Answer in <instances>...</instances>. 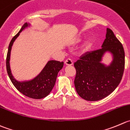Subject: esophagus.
<instances>
[{
  "label": "esophagus",
  "mask_w": 130,
  "mask_h": 130,
  "mask_svg": "<svg viewBox=\"0 0 130 130\" xmlns=\"http://www.w3.org/2000/svg\"><path fill=\"white\" fill-rule=\"evenodd\" d=\"M73 64V60L71 59H68L65 61V64L67 65V66H72Z\"/></svg>",
  "instance_id": "esophagus-1"
}]
</instances>
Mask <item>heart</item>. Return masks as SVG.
Masks as SVG:
<instances>
[{"mask_svg": "<svg viewBox=\"0 0 130 130\" xmlns=\"http://www.w3.org/2000/svg\"><path fill=\"white\" fill-rule=\"evenodd\" d=\"M84 39V38H83V37L82 36L78 37V38H76V39L73 41V44H76V43H80V42L82 41ZM92 43H91V42H89V43L87 44V46H86V50H89V49L91 48L92 47Z\"/></svg>", "mask_w": 130, "mask_h": 130, "instance_id": "1", "label": "heart"}]
</instances>
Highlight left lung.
Wrapping results in <instances>:
<instances>
[{
    "label": "left lung",
    "instance_id": "left-lung-1",
    "mask_svg": "<svg viewBox=\"0 0 130 130\" xmlns=\"http://www.w3.org/2000/svg\"><path fill=\"white\" fill-rule=\"evenodd\" d=\"M107 53L112 58L108 64L103 62ZM124 59L123 45L112 30L107 28L101 48L86 53L74 63L76 71L74 84L78 94L91 101L102 100L110 94L121 81Z\"/></svg>",
    "mask_w": 130,
    "mask_h": 130
}]
</instances>
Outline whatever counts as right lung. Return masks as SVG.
I'll return each instance as SVG.
<instances>
[{
  "mask_svg": "<svg viewBox=\"0 0 130 130\" xmlns=\"http://www.w3.org/2000/svg\"><path fill=\"white\" fill-rule=\"evenodd\" d=\"M29 22H26L22 27L17 35L11 41L8 47L6 59V68L7 74L14 87L18 91L27 97L33 99H41L47 96L55 86L58 73L62 70L64 62L48 60L38 75L30 80H17L13 75L10 66L11 52L16 39L23 30L31 27Z\"/></svg>",
  "mask_w": 130,
  "mask_h": 130,
  "instance_id": "obj_1",
  "label": "right lung"
}]
</instances>
